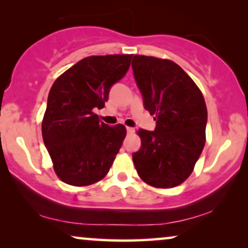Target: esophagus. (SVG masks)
Instances as JSON below:
<instances>
[{"instance_id": "esophagus-1", "label": "esophagus", "mask_w": 248, "mask_h": 248, "mask_svg": "<svg viewBox=\"0 0 248 248\" xmlns=\"http://www.w3.org/2000/svg\"><path fill=\"white\" fill-rule=\"evenodd\" d=\"M126 129H127V133H128V134H130V133H134V131H135L134 128H130V127H127Z\"/></svg>"}]
</instances>
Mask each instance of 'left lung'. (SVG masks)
<instances>
[{"label": "left lung", "instance_id": "8db88e82", "mask_svg": "<svg viewBox=\"0 0 248 248\" xmlns=\"http://www.w3.org/2000/svg\"><path fill=\"white\" fill-rule=\"evenodd\" d=\"M131 67L144 108L156 121L154 131L138 130L141 145L133 154L135 168L151 186H178L193 172L205 145V101L173 61L135 55Z\"/></svg>", "mask_w": 248, "mask_h": 248}]
</instances>
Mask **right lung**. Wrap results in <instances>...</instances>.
Returning <instances> with one entry per match:
<instances>
[{
	"label": "right lung",
	"instance_id": "right-lung-1",
	"mask_svg": "<svg viewBox=\"0 0 248 248\" xmlns=\"http://www.w3.org/2000/svg\"><path fill=\"white\" fill-rule=\"evenodd\" d=\"M133 55L88 57L62 74L51 87L42 122L45 147L58 177L88 186L107 176L126 137L122 124L110 127L94 113L124 77Z\"/></svg>",
	"mask_w": 248,
	"mask_h": 248
}]
</instances>
